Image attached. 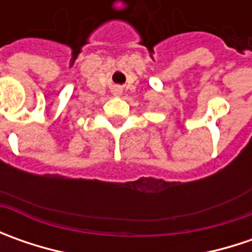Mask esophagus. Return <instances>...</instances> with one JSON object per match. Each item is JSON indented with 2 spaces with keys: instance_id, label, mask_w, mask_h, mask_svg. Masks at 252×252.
Here are the masks:
<instances>
[{
  "instance_id": "obj_1",
  "label": "esophagus",
  "mask_w": 252,
  "mask_h": 252,
  "mask_svg": "<svg viewBox=\"0 0 252 252\" xmlns=\"http://www.w3.org/2000/svg\"><path fill=\"white\" fill-rule=\"evenodd\" d=\"M121 90H119V88H116V90H115V95H121Z\"/></svg>"
}]
</instances>
